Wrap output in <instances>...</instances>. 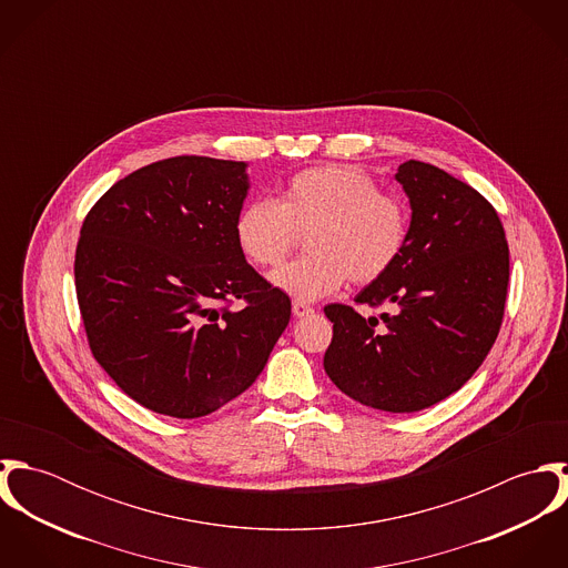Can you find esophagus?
Returning <instances> with one entry per match:
<instances>
[{
  "label": "esophagus",
  "mask_w": 568,
  "mask_h": 568,
  "mask_svg": "<svg viewBox=\"0 0 568 568\" xmlns=\"http://www.w3.org/2000/svg\"><path fill=\"white\" fill-rule=\"evenodd\" d=\"M315 311L308 306V304H304V302H293V315L297 317V320H302V317H308V315H313Z\"/></svg>",
  "instance_id": "esophagus-1"
}]
</instances>
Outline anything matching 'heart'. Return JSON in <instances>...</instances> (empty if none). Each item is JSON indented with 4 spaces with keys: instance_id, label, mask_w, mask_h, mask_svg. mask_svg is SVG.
Masks as SVG:
<instances>
[{
    "instance_id": "obj_1",
    "label": "heart",
    "mask_w": 568,
    "mask_h": 568,
    "mask_svg": "<svg viewBox=\"0 0 568 568\" xmlns=\"http://www.w3.org/2000/svg\"><path fill=\"white\" fill-rule=\"evenodd\" d=\"M408 210L365 172L325 165L295 174L273 199H253L236 216V243L255 266L282 264L306 236L308 253L271 275L297 302L336 293L349 277L365 286L387 275L408 241Z\"/></svg>"
}]
</instances>
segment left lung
<instances>
[{"mask_svg": "<svg viewBox=\"0 0 568 568\" xmlns=\"http://www.w3.org/2000/svg\"><path fill=\"white\" fill-rule=\"evenodd\" d=\"M410 203L405 251L356 304H394L361 317L327 304L329 381L361 405L413 413L459 392L486 361L503 324L509 248L496 210L468 183L430 163L396 172Z\"/></svg>", "mask_w": 568, "mask_h": 568, "instance_id": "8db88e82", "label": "left lung"}]
</instances>
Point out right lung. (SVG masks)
Segmentation results:
<instances>
[{
    "instance_id": "add662e5",
    "label": "right lung",
    "mask_w": 568,
    "mask_h": 568,
    "mask_svg": "<svg viewBox=\"0 0 568 568\" xmlns=\"http://www.w3.org/2000/svg\"><path fill=\"white\" fill-rule=\"evenodd\" d=\"M246 190L244 162L170 158L120 179L82 223L74 277L91 354L155 413L192 419L239 398L288 325V295L236 243Z\"/></svg>"
}]
</instances>
